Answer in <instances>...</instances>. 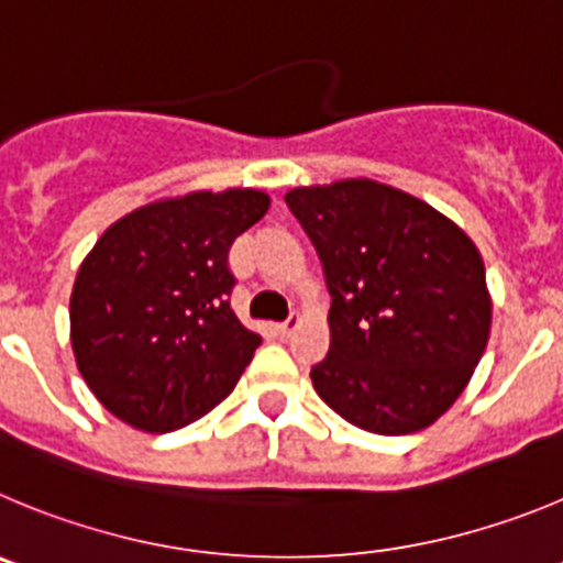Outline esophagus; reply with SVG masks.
Wrapping results in <instances>:
<instances>
[{
	"instance_id": "esophagus-1",
	"label": "esophagus",
	"mask_w": 563,
	"mask_h": 563,
	"mask_svg": "<svg viewBox=\"0 0 563 563\" xmlns=\"http://www.w3.org/2000/svg\"><path fill=\"white\" fill-rule=\"evenodd\" d=\"M297 328H300V317H288L286 322H280V325H277V333H280V336H291Z\"/></svg>"
}]
</instances>
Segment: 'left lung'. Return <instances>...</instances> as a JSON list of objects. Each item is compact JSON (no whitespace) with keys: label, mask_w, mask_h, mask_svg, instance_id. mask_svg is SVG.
I'll return each instance as SVG.
<instances>
[{"label":"left lung","mask_w":563,"mask_h":563,"mask_svg":"<svg viewBox=\"0 0 563 563\" xmlns=\"http://www.w3.org/2000/svg\"><path fill=\"white\" fill-rule=\"evenodd\" d=\"M322 261L331 347L319 398L376 434L432 427L474 376L490 333L477 246L427 201L373 179L286 194Z\"/></svg>","instance_id":"left-lung-1"}]
</instances>
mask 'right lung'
<instances>
[{"label":"right lung","mask_w":563,"mask_h":563,"mask_svg":"<svg viewBox=\"0 0 563 563\" xmlns=\"http://www.w3.org/2000/svg\"><path fill=\"white\" fill-rule=\"evenodd\" d=\"M269 210L252 187L129 212L98 238L69 297L80 376L129 427L162 434L221 404L261 336L230 306V246Z\"/></svg>","instance_id":"1"}]
</instances>
